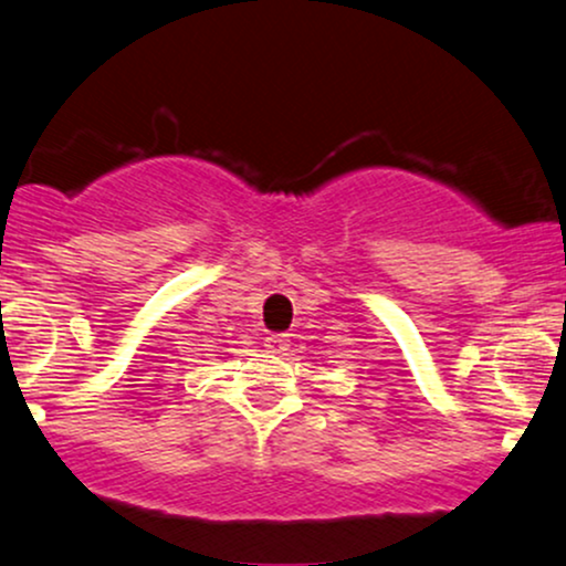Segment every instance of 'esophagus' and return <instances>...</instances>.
<instances>
[{
  "label": "esophagus",
  "instance_id": "1",
  "mask_svg": "<svg viewBox=\"0 0 566 566\" xmlns=\"http://www.w3.org/2000/svg\"><path fill=\"white\" fill-rule=\"evenodd\" d=\"M265 348H269V354H284V350L290 348V337L282 335V333H274L265 337Z\"/></svg>",
  "mask_w": 566,
  "mask_h": 566
}]
</instances>
